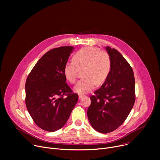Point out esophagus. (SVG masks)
Wrapping results in <instances>:
<instances>
[{
	"mask_svg": "<svg viewBox=\"0 0 160 160\" xmlns=\"http://www.w3.org/2000/svg\"><path fill=\"white\" fill-rule=\"evenodd\" d=\"M83 97V95H79V99H81Z\"/></svg>",
	"mask_w": 160,
	"mask_h": 160,
	"instance_id": "esophagus-1",
	"label": "esophagus"
}]
</instances>
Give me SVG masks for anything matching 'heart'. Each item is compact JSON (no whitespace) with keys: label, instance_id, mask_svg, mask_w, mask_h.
Listing matches in <instances>:
<instances>
[{"label":"heart","instance_id":"obj_1","mask_svg":"<svg viewBox=\"0 0 160 160\" xmlns=\"http://www.w3.org/2000/svg\"><path fill=\"white\" fill-rule=\"evenodd\" d=\"M111 69V61L106 51L98 48L88 46L82 48L73 56V61L66 63L64 75L71 83L76 82L79 70H84L83 77L74 86V91L85 94L93 90L96 82L102 83L108 77Z\"/></svg>","mask_w":160,"mask_h":160}]
</instances>
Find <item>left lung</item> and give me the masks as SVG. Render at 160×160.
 Listing matches in <instances>:
<instances>
[{
  "mask_svg": "<svg viewBox=\"0 0 160 160\" xmlns=\"http://www.w3.org/2000/svg\"><path fill=\"white\" fill-rule=\"evenodd\" d=\"M105 48L111 61V72L95 95L91 96L87 110L90 123L102 133L118 128L128 116L135 100L132 67L117 49Z\"/></svg>",
  "mask_w": 160,
  "mask_h": 160,
  "instance_id": "obj_1",
  "label": "left lung"
}]
</instances>
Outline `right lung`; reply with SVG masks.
Returning <instances> with one entry per match:
<instances>
[{"label": "right lung", "mask_w": 160, "mask_h": 160, "mask_svg": "<svg viewBox=\"0 0 160 160\" xmlns=\"http://www.w3.org/2000/svg\"><path fill=\"white\" fill-rule=\"evenodd\" d=\"M73 49L64 46L50 50L38 61L27 77V109L36 125L45 131L61 128L78 100V95L66 83L64 75V67Z\"/></svg>", "instance_id": "add662e5"}]
</instances>
